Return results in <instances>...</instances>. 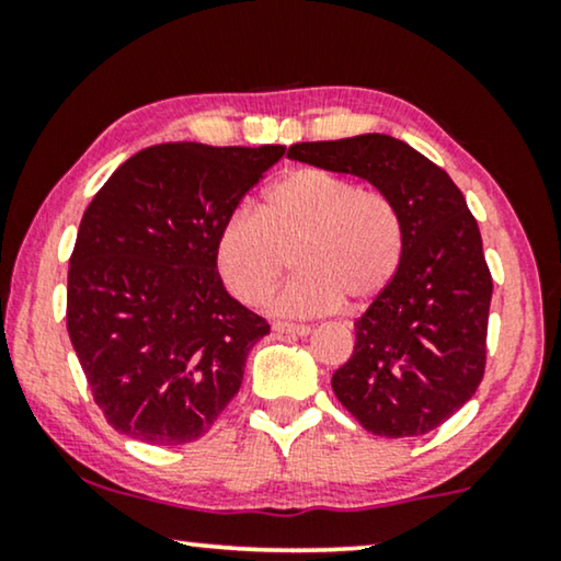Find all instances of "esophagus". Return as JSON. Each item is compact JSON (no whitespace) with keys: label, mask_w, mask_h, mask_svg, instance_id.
Here are the masks:
<instances>
[{"label":"esophagus","mask_w":561,"mask_h":561,"mask_svg":"<svg viewBox=\"0 0 561 561\" xmlns=\"http://www.w3.org/2000/svg\"><path fill=\"white\" fill-rule=\"evenodd\" d=\"M273 332L288 334V336H306V334H311V327L290 324V321H273Z\"/></svg>","instance_id":"obj_1"}]
</instances>
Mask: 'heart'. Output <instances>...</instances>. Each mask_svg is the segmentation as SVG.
I'll list each match as a JSON object with an SVG mask.
<instances>
[{
    "label": "heart",
    "mask_w": 561,
    "mask_h": 561,
    "mask_svg": "<svg viewBox=\"0 0 561 561\" xmlns=\"http://www.w3.org/2000/svg\"><path fill=\"white\" fill-rule=\"evenodd\" d=\"M401 221L378 191L324 168H298L267 186L257 214L237 209L214 240L217 271L242 304H263L294 252L296 275L273 298L283 317H313L347 298H378L401 265Z\"/></svg>",
    "instance_id": "heart-1"
}]
</instances>
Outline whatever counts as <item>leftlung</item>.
<instances>
[{
	"instance_id": "1",
	"label": "left lung",
	"mask_w": 561,
	"mask_h": 561,
	"mask_svg": "<svg viewBox=\"0 0 561 561\" xmlns=\"http://www.w3.org/2000/svg\"><path fill=\"white\" fill-rule=\"evenodd\" d=\"M288 158L370 181L396 209L401 265L355 321V352L332 388L370 434H428L470 401L485 375L493 278L462 191L390 135L298 142Z\"/></svg>"
}]
</instances>
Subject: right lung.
<instances>
[{"instance_id":"1","label":"right lung","mask_w":561,"mask_h":561,"mask_svg":"<svg viewBox=\"0 0 561 561\" xmlns=\"http://www.w3.org/2000/svg\"><path fill=\"white\" fill-rule=\"evenodd\" d=\"M286 148L163 142L125 160L83 211L66 321L110 426L156 447L202 439L271 332L227 294L217 229Z\"/></svg>"}]
</instances>
